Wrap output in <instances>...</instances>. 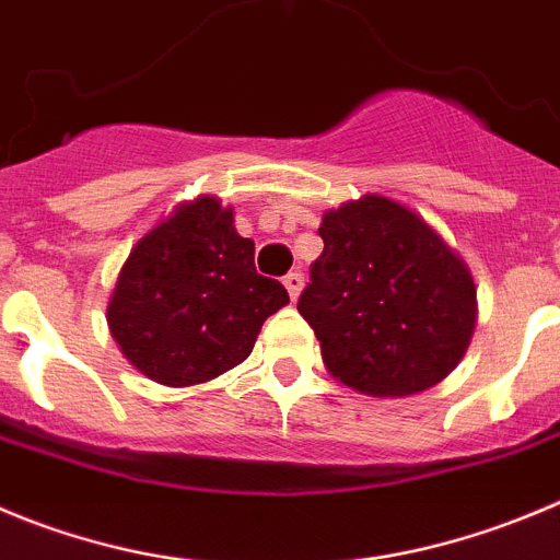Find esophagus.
<instances>
[{
	"label": "esophagus",
	"instance_id": "esophagus-1",
	"mask_svg": "<svg viewBox=\"0 0 560 560\" xmlns=\"http://www.w3.org/2000/svg\"><path fill=\"white\" fill-rule=\"evenodd\" d=\"M284 287H287V292H290L292 301H298V295H301V290H304V276L287 273L284 276Z\"/></svg>",
	"mask_w": 560,
	"mask_h": 560
}]
</instances>
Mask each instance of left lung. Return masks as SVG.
<instances>
[{
  "instance_id": "left-lung-1",
  "label": "left lung",
  "mask_w": 560,
  "mask_h": 560,
  "mask_svg": "<svg viewBox=\"0 0 560 560\" xmlns=\"http://www.w3.org/2000/svg\"><path fill=\"white\" fill-rule=\"evenodd\" d=\"M323 254L298 312L339 384L409 398L456 370L478 323V287L456 248L395 198L328 209Z\"/></svg>"
}]
</instances>
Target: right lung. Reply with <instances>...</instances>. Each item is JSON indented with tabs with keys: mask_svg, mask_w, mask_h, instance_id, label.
<instances>
[{
	"mask_svg": "<svg viewBox=\"0 0 560 560\" xmlns=\"http://www.w3.org/2000/svg\"><path fill=\"white\" fill-rule=\"evenodd\" d=\"M284 287L256 273L254 240L218 196L176 203L129 250L107 304L127 362L165 386L212 381L250 357Z\"/></svg>",
	"mask_w": 560,
	"mask_h": 560,
	"instance_id": "1",
	"label": "right lung"
}]
</instances>
